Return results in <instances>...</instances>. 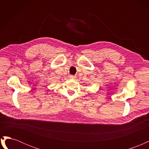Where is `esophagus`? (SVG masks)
<instances>
[{
	"instance_id": "obj_1",
	"label": "esophagus",
	"mask_w": 149,
	"mask_h": 149,
	"mask_svg": "<svg viewBox=\"0 0 149 149\" xmlns=\"http://www.w3.org/2000/svg\"><path fill=\"white\" fill-rule=\"evenodd\" d=\"M76 78V76H74V75H70V78L71 79H75Z\"/></svg>"
}]
</instances>
